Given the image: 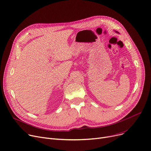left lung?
<instances>
[{"label":"left lung","mask_w":151,"mask_h":151,"mask_svg":"<svg viewBox=\"0 0 151 151\" xmlns=\"http://www.w3.org/2000/svg\"><path fill=\"white\" fill-rule=\"evenodd\" d=\"M115 32H116V33H119V32H116V31H115Z\"/></svg>","instance_id":"8db88e82"}]
</instances>
